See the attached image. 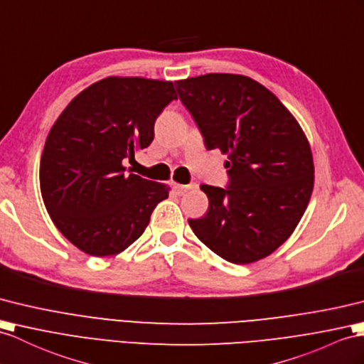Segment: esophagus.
<instances>
[{"instance_id": "1", "label": "esophagus", "mask_w": 364, "mask_h": 364, "mask_svg": "<svg viewBox=\"0 0 364 364\" xmlns=\"http://www.w3.org/2000/svg\"><path fill=\"white\" fill-rule=\"evenodd\" d=\"M191 188V185H182V183H173V190L177 196H182L183 193H187Z\"/></svg>"}]
</instances>
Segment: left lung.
<instances>
[{
  "instance_id": "1",
  "label": "left lung",
  "mask_w": 364,
  "mask_h": 364,
  "mask_svg": "<svg viewBox=\"0 0 364 364\" xmlns=\"http://www.w3.org/2000/svg\"><path fill=\"white\" fill-rule=\"evenodd\" d=\"M207 149L228 156L227 188L200 185L208 211L188 224L228 262L269 256L294 233L314 190L303 129L278 97L250 77L207 74L174 82Z\"/></svg>"
}]
</instances>
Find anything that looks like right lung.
I'll return each mask as SVG.
<instances>
[{
	"instance_id": "obj_1",
	"label": "right lung",
	"mask_w": 364,
	"mask_h": 364,
	"mask_svg": "<svg viewBox=\"0 0 364 364\" xmlns=\"http://www.w3.org/2000/svg\"><path fill=\"white\" fill-rule=\"evenodd\" d=\"M176 99L171 82L108 77L60 114L44 144L40 188L50 219L77 249L99 258L123 252L168 198L166 185L123 162L149 146L156 119Z\"/></svg>"
}]
</instances>
